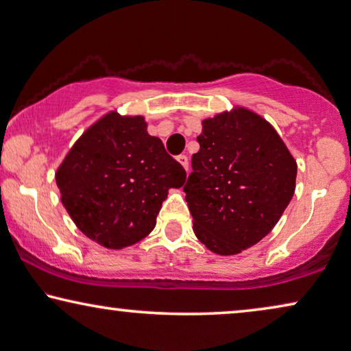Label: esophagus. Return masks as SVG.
Here are the masks:
<instances>
[{
    "instance_id": "1",
    "label": "esophagus",
    "mask_w": 351,
    "mask_h": 351,
    "mask_svg": "<svg viewBox=\"0 0 351 351\" xmlns=\"http://www.w3.org/2000/svg\"><path fill=\"white\" fill-rule=\"evenodd\" d=\"M178 162H180V164L182 165V169H184L186 171H189V158H187L186 154H181V156H178Z\"/></svg>"
}]
</instances>
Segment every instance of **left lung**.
<instances>
[{
  "label": "left lung",
  "mask_w": 351,
  "mask_h": 351,
  "mask_svg": "<svg viewBox=\"0 0 351 351\" xmlns=\"http://www.w3.org/2000/svg\"><path fill=\"white\" fill-rule=\"evenodd\" d=\"M198 153L184 186L198 241L237 255L279 222L296 187L298 165L263 117L234 107L202 121Z\"/></svg>",
  "instance_id": "left-lung-1"
}]
</instances>
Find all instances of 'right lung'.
<instances>
[{"label":"right lung","mask_w":351,"mask_h":351,"mask_svg":"<svg viewBox=\"0 0 351 351\" xmlns=\"http://www.w3.org/2000/svg\"><path fill=\"white\" fill-rule=\"evenodd\" d=\"M140 114L112 110L93 123L56 169L61 203L80 232L123 249L153 232L169 191L186 182L180 162Z\"/></svg>","instance_id":"obj_1"}]
</instances>
